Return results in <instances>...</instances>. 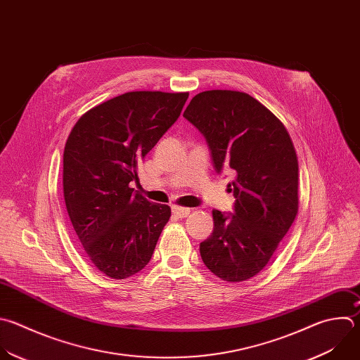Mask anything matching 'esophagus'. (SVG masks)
Masks as SVG:
<instances>
[{"mask_svg": "<svg viewBox=\"0 0 360 360\" xmlns=\"http://www.w3.org/2000/svg\"><path fill=\"white\" fill-rule=\"evenodd\" d=\"M172 212L178 217H186L191 213V209L189 207H182V206H172Z\"/></svg>", "mask_w": 360, "mask_h": 360, "instance_id": "obj_1", "label": "esophagus"}]
</instances>
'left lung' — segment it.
<instances>
[{
  "instance_id": "obj_1",
  "label": "left lung",
  "mask_w": 360,
  "mask_h": 360,
  "mask_svg": "<svg viewBox=\"0 0 360 360\" xmlns=\"http://www.w3.org/2000/svg\"><path fill=\"white\" fill-rule=\"evenodd\" d=\"M184 117L206 139L214 169H231L234 214L213 209V231L200 243L205 266L240 283L270 262L298 213V160L280 120L236 90L196 94Z\"/></svg>"
}]
</instances>
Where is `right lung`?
Instances as JSON below:
<instances>
[{
    "instance_id": "right-lung-1",
    "label": "right lung",
    "mask_w": 360,
    "mask_h": 360,
    "mask_svg": "<svg viewBox=\"0 0 360 360\" xmlns=\"http://www.w3.org/2000/svg\"><path fill=\"white\" fill-rule=\"evenodd\" d=\"M188 91H129L86 111L63 151V196L90 262L114 280L141 271L153 257L168 205L130 188L139 165L176 122Z\"/></svg>"
}]
</instances>
